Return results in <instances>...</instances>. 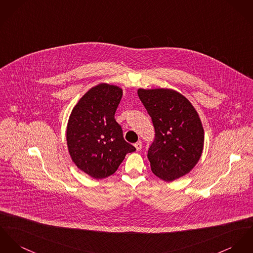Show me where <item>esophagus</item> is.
Listing matches in <instances>:
<instances>
[{
    "mask_svg": "<svg viewBox=\"0 0 253 253\" xmlns=\"http://www.w3.org/2000/svg\"><path fill=\"white\" fill-rule=\"evenodd\" d=\"M134 145H135V147H136V151H140L141 146H142V144H141V142H140V141H136V143H135Z\"/></svg>",
    "mask_w": 253,
    "mask_h": 253,
    "instance_id": "1",
    "label": "esophagus"
}]
</instances>
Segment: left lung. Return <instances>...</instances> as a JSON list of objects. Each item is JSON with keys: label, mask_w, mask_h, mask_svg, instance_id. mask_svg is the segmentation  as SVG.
<instances>
[{"label": "left lung", "mask_w": 253, "mask_h": 253, "mask_svg": "<svg viewBox=\"0 0 253 253\" xmlns=\"http://www.w3.org/2000/svg\"><path fill=\"white\" fill-rule=\"evenodd\" d=\"M137 95L155 129L147 154L152 172L167 182L189 173L204 146V130L195 107L171 88H138Z\"/></svg>", "instance_id": "8db88e82"}]
</instances>
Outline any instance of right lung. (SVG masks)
<instances>
[{
  "mask_svg": "<svg viewBox=\"0 0 253 253\" xmlns=\"http://www.w3.org/2000/svg\"><path fill=\"white\" fill-rule=\"evenodd\" d=\"M122 88L106 83L88 89L73 108L66 128L72 162L94 179L114 174L127 153L136 148L124 140L115 119Z\"/></svg>",
  "mask_w": 253,
  "mask_h": 253,
  "instance_id": "add662e5",
  "label": "right lung"
}]
</instances>
